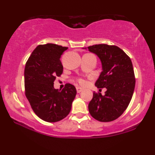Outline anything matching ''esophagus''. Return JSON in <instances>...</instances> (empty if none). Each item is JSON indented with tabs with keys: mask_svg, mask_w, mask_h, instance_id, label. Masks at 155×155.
Here are the masks:
<instances>
[{
	"mask_svg": "<svg viewBox=\"0 0 155 155\" xmlns=\"http://www.w3.org/2000/svg\"><path fill=\"white\" fill-rule=\"evenodd\" d=\"M83 90V89L81 87H76V91H77L78 93H80Z\"/></svg>",
	"mask_w": 155,
	"mask_h": 155,
	"instance_id": "34e87169",
	"label": "esophagus"
}]
</instances>
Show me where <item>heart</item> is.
Masks as SVG:
<instances>
[{
	"label": "heart",
	"instance_id": "1",
	"mask_svg": "<svg viewBox=\"0 0 155 155\" xmlns=\"http://www.w3.org/2000/svg\"><path fill=\"white\" fill-rule=\"evenodd\" d=\"M78 82H79L80 84H85V83H86V81H85V80H84L83 79H81V78H79V79H77Z\"/></svg>",
	"mask_w": 155,
	"mask_h": 155
}]
</instances>
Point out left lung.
Wrapping results in <instances>:
<instances>
[{
	"label": "left lung",
	"mask_w": 155,
	"mask_h": 155,
	"mask_svg": "<svg viewBox=\"0 0 155 155\" xmlns=\"http://www.w3.org/2000/svg\"><path fill=\"white\" fill-rule=\"evenodd\" d=\"M87 48L98 57L102 64V71L95 85L106 89L104 95L93 92L88 105L89 112L100 122L114 121L123 114L133 97L136 79L132 62L117 46L95 44Z\"/></svg>",
	"instance_id": "left-lung-1"
}]
</instances>
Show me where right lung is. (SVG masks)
<instances>
[{
    "label": "right lung",
    "mask_w": 155,
    "mask_h": 155,
    "mask_svg": "<svg viewBox=\"0 0 155 155\" xmlns=\"http://www.w3.org/2000/svg\"><path fill=\"white\" fill-rule=\"evenodd\" d=\"M68 47L54 44L38 45L28 58L25 68V95L39 118L56 122L66 117L76 95L74 85L66 84L62 90L54 81L63 74L60 58Z\"/></svg>",
    "instance_id": "right-lung-1"
}]
</instances>
